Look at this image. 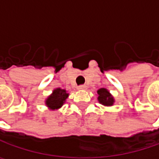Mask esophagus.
<instances>
[{"instance_id": "1", "label": "esophagus", "mask_w": 159, "mask_h": 159, "mask_svg": "<svg viewBox=\"0 0 159 159\" xmlns=\"http://www.w3.org/2000/svg\"><path fill=\"white\" fill-rule=\"evenodd\" d=\"M78 89L79 90H85V89H87V86L86 85H80L78 87Z\"/></svg>"}]
</instances>
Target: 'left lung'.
<instances>
[{"label": "left lung", "mask_w": 159, "mask_h": 159, "mask_svg": "<svg viewBox=\"0 0 159 159\" xmlns=\"http://www.w3.org/2000/svg\"><path fill=\"white\" fill-rule=\"evenodd\" d=\"M97 94L99 95L98 96V101L101 102L102 104L106 105V106H111L114 102V99L111 95H110V93L108 92V90L105 89H100L97 91Z\"/></svg>", "instance_id": "obj_1"}]
</instances>
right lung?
Instances as JSON below:
<instances>
[{"label":"right lung","mask_w":159,"mask_h":159,"mask_svg":"<svg viewBox=\"0 0 159 159\" xmlns=\"http://www.w3.org/2000/svg\"><path fill=\"white\" fill-rule=\"evenodd\" d=\"M68 97V94L64 89H57L53 91V94L46 100L47 106L50 109H58L64 104V102Z\"/></svg>","instance_id":"obj_1"}]
</instances>
